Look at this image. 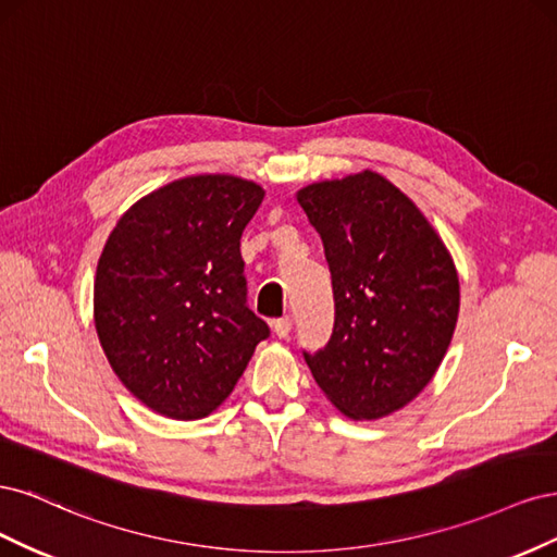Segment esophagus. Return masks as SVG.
Listing matches in <instances>:
<instances>
[{"instance_id": "obj_1", "label": "esophagus", "mask_w": 557, "mask_h": 557, "mask_svg": "<svg viewBox=\"0 0 557 557\" xmlns=\"http://www.w3.org/2000/svg\"><path fill=\"white\" fill-rule=\"evenodd\" d=\"M290 330H293L290 315H283V318H276V320H274V332H276L278 339H285V336L290 334Z\"/></svg>"}]
</instances>
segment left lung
<instances>
[{
	"label": "left lung",
	"mask_w": 557,
	"mask_h": 557,
	"mask_svg": "<svg viewBox=\"0 0 557 557\" xmlns=\"http://www.w3.org/2000/svg\"><path fill=\"white\" fill-rule=\"evenodd\" d=\"M297 201L332 276L330 342L305 352L320 391L348 418L409 404L440 369L458 323L460 283L444 242L374 172L313 183Z\"/></svg>",
	"instance_id": "left-lung-1"
}]
</instances>
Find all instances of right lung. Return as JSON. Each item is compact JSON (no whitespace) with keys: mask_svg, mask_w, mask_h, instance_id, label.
<instances>
[{"mask_svg":"<svg viewBox=\"0 0 557 557\" xmlns=\"http://www.w3.org/2000/svg\"><path fill=\"white\" fill-rule=\"evenodd\" d=\"M262 197L237 176L181 178L137 201L109 234L95 327L115 376L148 409L209 416L269 336L248 309L239 250Z\"/></svg>","mask_w":557,"mask_h":557,"instance_id":"obj_1","label":"right lung"}]
</instances>
